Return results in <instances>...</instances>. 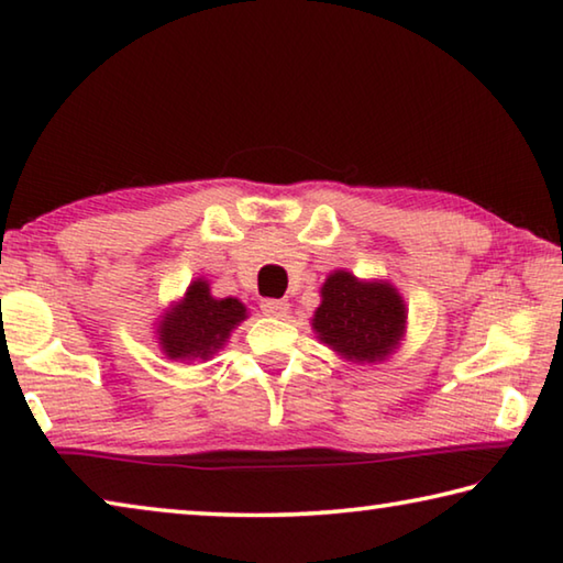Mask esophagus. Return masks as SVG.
I'll list each match as a JSON object with an SVG mask.
<instances>
[{
    "label": "esophagus",
    "instance_id": "obj_1",
    "mask_svg": "<svg viewBox=\"0 0 563 563\" xmlns=\"http://www.w3.org/2000/svg\"><path fill=\"white\" fill-rule=\"evenodd\" d=\"M261 310H263L268 318H285V316H288V300L265 298V300L261 302Z\"/></svg>",
    "mask_w": 563,
    "mask_h": 563
}]
</instances>
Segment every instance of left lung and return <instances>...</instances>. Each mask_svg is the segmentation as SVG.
Listing matches in <instances>:
<instances>
[{
	"instance_id": "obj_1",
	"label": "left lung",
	"mask_w": 563,
	"mask_h": 563,
	"mask_svg": "<svg viewBox=\"0 0 563 563\" xmlns=\"http://www.w3.org/2000/svg\"><path fill=\"white\" fill-rule=\"evenodd\" d=\"M312 330L350 362H379L405 338L407 308L395 285L335 271L320 288Z\"/></svg>"
}]
</instances>
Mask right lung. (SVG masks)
Listing matches in <instances>:
<instances>
[{
	"mask_svg": "<svg viewBox=\"0 0 563 563\" xmlns=\"http://www.w3.org/2000/svg\"><path fill=\"white\" fill-rule=\"evenodd\" d=\"M247 318L238 298H213L208 280L188 285L184 300L158 322V345L168 360H208L221 350L238 322Z\"/></svg>",
	"mask_w": 563,
	"mask_h": 563,
	"instance_id": "add662e5",
	"label": "right lung"
}]
</instances>
